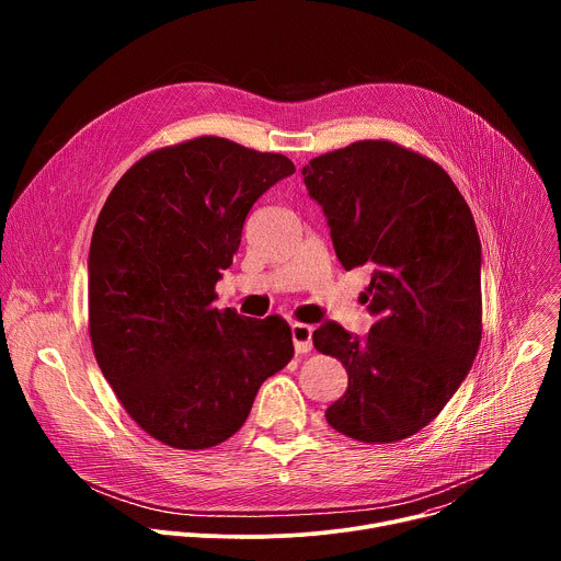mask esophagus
I'll use <instances>...</instances> for the list:
<instances>
[{
  "label": "esophagus",
  "instance_id": "34e87169",
  "mask_svg": "<svg viewBox=\"0 0 561 561\" xmlns=\"http://www.w3.org/2000/svg\"><path fill=\"white\" fill-rule=\"evenodd\" d=\"M290 337H293L295 353L304 355V353H310V351H312V327L293 324V327H290Z\"/></svg>",
  "mask_w": 561,
  "mask_h": 561
}]
</instances>
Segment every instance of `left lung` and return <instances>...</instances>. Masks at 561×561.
I'll use <instances>...</instances> for the list:
<instances>
[{"label":"left lung","instance_id":"8db88e82","mask_svg":"<svg viewBox=\"0 0 561 561\" xmlns=\"http://www.w3.org/2000/svg\"><path fill=\"white\" fill-rule=\"evenodd\" d=\"M301 175L342 266L370 268L368 335L331 319L312 333L348 373L327 420L366 444L407 439L442 413L482 340L474 219L442 167L392 141H355L310 159Z\"/></svg>","mask_w":561,"mask_h":561}]
</instances>
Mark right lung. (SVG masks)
Wrapping results in <instances>:
<instances>
[{"label":"right lung","instance_id":"obj_1","mask_svg":"<svg viewBox=\"0 0 561 561\" xmlns=\"http://www.w3.org/2000/svg\"><path fill=\"white\" fill-rule=\"evenodd\" d=\"M293 173L284 154L197 137L139 159L98 217L89 253L95 359L126 413L162 444H221L293 357L282 317L213 306L249 210Z\"/></svg>","mask_w":561,"mask_h":561}]
</instances>
